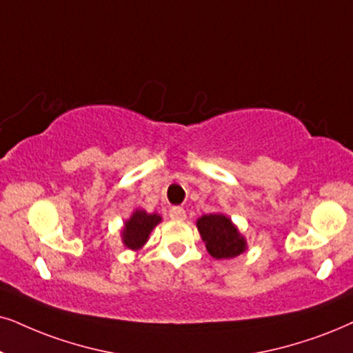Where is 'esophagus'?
<instances>
[{
	"instance_id": "obj_1",
	"label": "esophagus",
	"mask_w": 353,
	"mask_h": 353,
	"mask_svg": "<svg viewBox=\"0 0 353 353\" xmlns=\"http://www.w3.org/2000/svg\"><path fill=\"white\" fill-rule=\"evenodd\" d=\"M169 216L172 220H185V210L182 207H172L169 210Z\"/></svg>"
}]
</instances>
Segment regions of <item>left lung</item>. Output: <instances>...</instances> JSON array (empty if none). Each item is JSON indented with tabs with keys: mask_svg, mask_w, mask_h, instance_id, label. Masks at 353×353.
<instances>
[{
	"mask_svg": "<svg viewBox=\"0 0 353 353\" xmlns=\"http://www.w3.org/2000/svg\"><path fill=\"white\" fill-rule=\"evenodd\" d=\"M197 228L207 244V251L215 259H231L246 249V241L236 226L221 213H212L199 218Z\"/></svg>",
	"mask_w": 353,
	"mask_h": 353,
	"instance_id": "8db88e82",
	"label": "left lung"
}]
</instances>
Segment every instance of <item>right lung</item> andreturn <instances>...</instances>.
Segmentation results:
<instances>
[{"instance_id": "right-lung-1", "label": "right lung", "mask_w": 353, "mask_h": 353, "mask_svg": "<svg viewBox=\"0 0 353 353\" xmlns=\"http://www.w3.org/2000/svg\"><path fill=\"white\" fill-rule=\"evenodd\" d=\"M159 221H161V216L156 215V213L150 215L143 210H137L130 220L125 223V228L122 231L125 246L128 249H140Z\"/></svg>"}]
</instances>
